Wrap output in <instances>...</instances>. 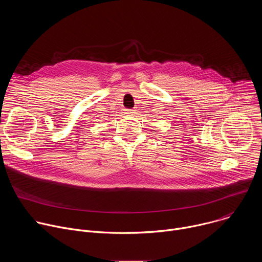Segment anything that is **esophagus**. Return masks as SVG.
Masks as SVG:
<instances>
[{
	"instance_id": "1",
	"label": "esophagus",
	"mask_w": 262,
	"mask_h": 262,
	"mask_svg": "<svg viewBox=\"0 0 262 262\" xmlns=\"http://www.w3.org/2000/svg\"><path fill=\"white\" fill-rule=\"evenodd\" d=\"M125 113H126V114H134V113H135V110H133V108H126V110H125Z\"/></svg>"
}]
</instances>
